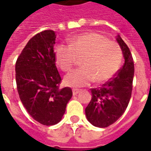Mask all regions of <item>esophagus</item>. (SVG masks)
<instances>
[{"label": "esophagus", "instance_id": "esophagus-1", "mask_svg": "<svg viewBox=\"0 0 151 151\" xmlns=\"http://www.w3.org/2000/svg\"><path fill=\"white\" fill-rule=\"evenodd\" d=\"M80 89H72V93H73V95H76V94H77L78 93H80Z\"/></svg>", "mask_w": 151, "mask_h": 151}]
</instances>
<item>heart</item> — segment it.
<instances>
[{
	"label": "heart",
	"mask_w": 151,
	"mask_h": 151,
	"mask_svg": "<svg viewBox=\"0 0 151 151\" xmlns=\"http://www.w3.org/2000/svg\"><path fill=\"white\" fill-rule=\"evenodd\" d=\"M56 61L63 71H69L81 59L82 67L65 76L64 81L70 87H83L94 81H108L120 69L122 51L117 42L101 34L90 33L70 41V45L60 44L55 51Z\"/></svg>",
	"instance_id": "b5f03b06"
}]
</instances>
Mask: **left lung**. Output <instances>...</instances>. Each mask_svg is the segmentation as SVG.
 <instances>
[{"mask_svg":"<svg viewBox=\"0 0 151 151\" xmlns=\"http://www.w3.org/2000/svg\"><path fill=\"white\" fill-rule=\"evenodd\" d=\"M117 42L123 52L125 63L102 87L91 89L92 98L86 109L89 122L98 127L112 125L125 112L132 91L134 62L129 47L120 36Z\"/></svg>","mask_w":151,"mask_h":151,"instance_id":"obj_1","label":"left lung"}]
</instances>
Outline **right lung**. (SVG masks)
Instances as JSON below:
<instances>
[{"mask_svg":"<svg viewBox=\"0 0 151 151\" xmlns=\"http://www.w3.org/2000/svg\"><path fill=\"white\" fill-rule=\"evenodd\" d=\"M56 37L53 30L35 34L15 63V80L22 104L34 120L45 126L62 120L72 96L70 87L59 89L62 78L56 66Z\"/></svg>","mask_w":151,"mask_h":151,"instance_id":"right-lung-1","label":"right lung"}]
</instances>
